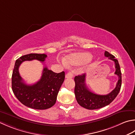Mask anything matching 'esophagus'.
Returning a JSON list of instances; mask_svg holds the SVG:
<instances>
[{
  "mask_svg": "<svg viewBox=\"0 0 135 135\" xmlns=\"http://www.w3.org/2000/svg\"><path fill=\"white\" fill-rule=\"evenodd\" d=\"M73 72H71V71H69V72L67 73V74L65 75V78H71L73 77Z\"/></svg>",
  "mask_w": 135,
  "mask_h": 135,
  "instance_id": "34e87169",
  "label": "esophagus"
}]
</instances>
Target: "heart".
Instances as JSON below:
<instances>
[{
	"instance_id": "b5f03b06",
	"label": "heart",
	"mask_w": 135,
	"mask_h": 135,
	"mask_svg": "<svg viewBox=\"0 0 135 135\" xmlns=\"http://www.w3.org/2000/svg\"><path fill=\"white\" fill-rule=\"evenodd\" d=\"M92 59V55L88 52H76L67 55L65 58L64 64L80 65L88 62Z\"/></svg>"
}]
</instances>
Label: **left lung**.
Segmentation results:
<instances>
[{
  "label": "left lung",
  "mask_w": 135,
  "mask_h": 135,
  "mask_svg": "<svg viewBox=\"0 0 135 135\" xmlns=\"http://www.w3.org/2000/svg\"><path fill=\"white\" fill-rule=\"evenodd\" d=\"M105 56L112 60L115 62L116 71L115 74L118 76V81L115 88L107 95H98L89 90L85 84L86 74L75 76L74 93L76 101L78 104L87 109H97L104 107L110 104L119 94L122 84V74L118 61L112 54L105 51Z\"/></svg>",
  "instance_id": "left-lung-1"
}]
</instances>
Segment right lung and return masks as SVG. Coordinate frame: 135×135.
Here are the masks:
<instances>
[{
    "mask_svg": "<svg viewBox=\"0 0 135 135\" xmlns=\"http://www.w3.org/2000/svg\"><path fill=\"white\" fill-rule=\"evenodd\" d=\"M47 55L31 53L23 55L16 61L12 77V88L16 97L25 106L35 109H46L55 104L58 93L64 81L65 73H55L46 67L41 77L33 85L24 82L18 72L20 64L25 61L38 60L44 62Z\"/></svg>",
    "mask_w": 135,
    "mask_h": 135,
    "instance_id": "right-lung-1",
    "label": "right lung"
}]
</instances>
